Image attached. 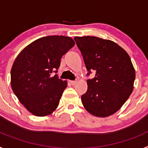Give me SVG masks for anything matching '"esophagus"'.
<instances>
[{
	"instance_id": "34e87169",
	"label": "esophagus",
	"mask_w": 148,
	"mask_h": 148,
	"mask_svg": "<svg viewBox=\"0 0 148 148\" xmlns=\"http://www.w3.org/2000/svg\"><path fill=\"white\" fill-rule=\"evenodd\" d=\"M70 84H71L72 85H75V84H76V81H70Z\"/></svg>"
}]
</instances>
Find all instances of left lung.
I'll return each instance as SVG.
<instances>
[{"instance_id": "1", "label": "left lung", "mask_w": 148, "mask_h": 148, "mask_svg": "<svg viewBox=\"0 0 148 148\" xmlns=\"http://www.w3.org/2000/svg\"><path fill=\"white\" fill-rule=\"evenodd\" d=\"M74 40L83 56L87 75L95 71V76L87 81V91L82 95L84 107L97 117L113 115L133 92L136 73L130 56L112 40L95 36Z\"/></svg>"}]
</instances>
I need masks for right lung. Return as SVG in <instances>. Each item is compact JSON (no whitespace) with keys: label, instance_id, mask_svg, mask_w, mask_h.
Returning <instances> with one entry per match:
<instances>
[{"label":"right lung","instance_id":"obj_1","mask_svg":"<svg viewBox=\"0 0 148 148\" xmlns=\"http://www.w3.org/2000/svg\"><path fill=\"white\" fill-rule=\"evenodd\" d=\"M75 42L70 37L49 35L35 40L19 53L11 70V86L18 100L36 116L57 108L66 81L57 74L61 58Z\"/></svg>","mask_w":148,"mask_h":148}]
</instances>
